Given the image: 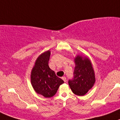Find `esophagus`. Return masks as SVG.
<instances>
[{
	"label": "esophagus",
	"instance_id": "obj_1",
	"mask_svg": "<svg viewBox=\"0 0 120 120\" xmlns=\"http://www.w3.org/2000/svg\"><path fill=\"white\" fill-rule=\"evenodd\" d=\"M62 79L63 80H64V82H67V79H66V77H62Z\"/></svg>",
	"mask_w": 120,
	"mask_h": 120
}]
</instances>
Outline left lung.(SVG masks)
Masks as SVG:
<instances>
[{
	"mask_svg": "<svg viewBox=\"0 0 120 120\" xmlns=\"http://www.w3.org/2000/svg\"><path fill=\"white\" fill-rule=\"evenodd\" d=\"M76 66L73 76L69 80V85L75 94L79 96L85 95L94 86L95 78L91 62L88 58L78 56L75 60Z\"/></svg>",
	"mask_w": 120,
	"mask_h": 120,
	"instance_id": "left-lung-1",
	"label": "left lung"
}]
</instances>
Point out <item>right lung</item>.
Instances as JSON below:
<instances>
[{"label": "right lung", "mask_w": 120, "mask_h": 120, "mask_svg": "<svg viewBox=\"0 0 120 120\" xmlns=\"http://www.w3.org/2000/svg\"><path fill=\"white\" fill-rule=\"evenodd\" d=\"M50 51L41 54L37 59L31 75V83L37 94L50 98L56 94L59 87L64 83L49 66Z\"/></svg>", "instance_id": "1"}]
</instances>
